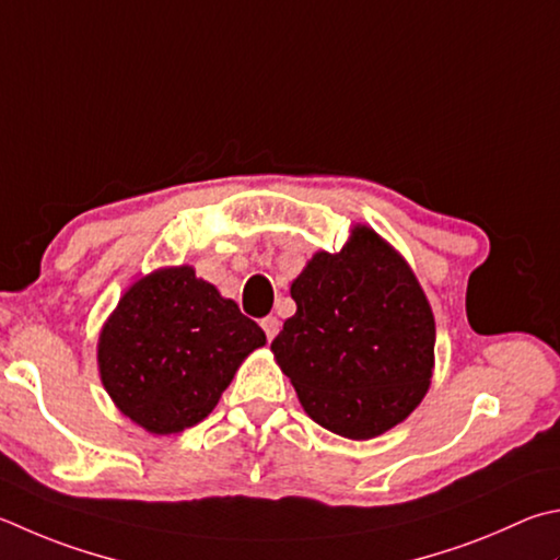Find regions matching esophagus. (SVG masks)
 Here are the masks:
<instances>
[{
	"instance_id": "obj_1",
	"label": "esophagus",
	"mask_w": 560,
	"mask_h": 560,
	"mask_svg": "<svg viewBox=\"0 0 560 560\" xmlns=\"http://www.w3.org/2000/svg\"><path fill=\"white\" fill-rule=\"evenodd\" d=\"M279 325H281V323H279L277 315H267V318H261V328H264V332H267V340L277 338Z\"/></svg>"
}]
</instances>
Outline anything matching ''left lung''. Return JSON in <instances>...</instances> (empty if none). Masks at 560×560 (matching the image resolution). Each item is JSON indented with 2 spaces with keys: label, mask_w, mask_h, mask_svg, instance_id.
Returning <instances> with one entry per match:
<instances>
[{
  "label": "left lung",
  "mask_w": 560,
  "mask_h": 560,
  "mask_svg": "<svg viewBox=\"0 0 560 560\" xmlns=\"http://www.w3.org/2000/svg\"><path fill=\"white\" fill-rule=\"evenodd\" d=\"M291 299L296 313L271 350L315 423L368 441L419 406L433 374V313L377 232L358 225L338 254H315Z\"/></svg>",
  "instance_id": "obj_1"
}]
</instances>
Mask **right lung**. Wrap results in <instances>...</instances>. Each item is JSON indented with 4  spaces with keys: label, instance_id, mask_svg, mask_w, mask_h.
Masks as SVG:
<instances>
[{
    "label": "right lung",
    "instance_id": "1",
    "mask_svg": "<svg viewBox=\"0 0 560 560\" xmlns=\"http://www.w3.org/2000/svg\"><path fill=\"white\" fill-rule=\"evenodd\" d=\"M267 335L190 267L139 279L100 332V377L149 433L190 429L215 409L242 360Z\"/></svg>",
    "mask_w": 560,
    "mask_h": 560
}]
</instances>
